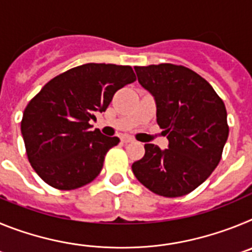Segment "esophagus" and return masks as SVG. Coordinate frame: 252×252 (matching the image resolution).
Returning <instances> with one entry per match:
<instances>
[{"mask_svg":"<svg viewBox=\"0 0 252 252\" xmlns=\"http://www.w3.org/2000/svg\"><path fill=\"white\" fill-rule=\"evenodd\" d=\"M121 141L125 142V144H128V142H133L135 140H133L132 137H130V136H122Z\"/></svg>","mask_w":252,"mask_h":252,"instance_id":"34e87169","label":"esophagus"}]
</instances>
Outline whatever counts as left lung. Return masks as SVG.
<instances>
[{
	"label": "left lung",
	"instance_id": "obj_1",
	"mask_svg": "<svg viewBox=\"0 0 252 252\" xmlns=\"http://www.w3.org/2000/svg\"><path fill=\"white\" fill-rule=\"evenodd\" d=\"M137 79L155 97L157 120L169 148L145 144L132 164L142 186L161 197L193 192L212 174L228 137L227 111L212 86L183 65L135 66Z\"/></svg>",
	"mask_w": 252,
	"mask_h": 252
}]
</instances>
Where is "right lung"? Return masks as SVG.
I'll return each mask as SVG.
<instances>
[{"mask_svg": "<svg viewBox=\"0 0 252 252\" xmlns=\"http://www.w3.org/2000/svg\"><path fill=\"white\" fill-rule=\"evenodd\" d=\"M136 81L130 65L88 63L54 77L26 106L21 133L31 166L59 190L81 188L98 177L119 137L91 131L122 87Z\"/></svg>", "mask_w": 252, "mask_h": 252, "instance_id": "right-lung-1", "label": "right lung"}]
</instances>
